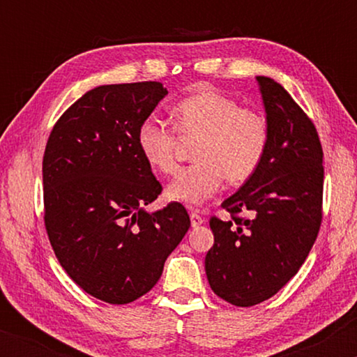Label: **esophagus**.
<instances>
[{
	"instance_id": "34e87169",
	"label": "esophagus",
	"mask_w": 357,
	"mask_h": 357,
	"mask_svg": "<svg viewBox=\"0 0 357 357\" xmlns=\"http://www.w3.org/2000/svg\"><path fill=\"white\" fill-rule=\"evenodd\" d=\"M190 218H191V225L192 227H199V225H203L204 223V218L202 215H199L198 211H191V215H190Z\"/></svg>"
}]
</instances>
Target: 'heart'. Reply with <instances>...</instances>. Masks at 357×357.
<instances>
[{
  "label": "heart",
  "mask_w": 357,
  "mask_h": 357,
  "mask_svg": "<svg viewBox=\"0 0 357 357\" xmlns=\"http://www.w3.org/2000/svg\"><path fill=\"white\" fill-rule=\"evenodd\" d=\"M174 126L147 116L137 127V147L155 173L176 169L178 134L198 137L192 147L195 165L183 167L166 186V198L198 206L223 188L248 181L264 162L270 142L267 117L255 109L240 107L231 97L206 87L174 105Z\"/></svg>",
  "instance_id": "obj_1"
}]
</instances>
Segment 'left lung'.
Segmentation results:
<instances>
[{"label": "left lung", "mask_w": 357, "mask_h": 357, "mask_svg": "<svg viewBox=\"0 0 357 357\" xmlns=\"http://www.w3.org/2000/svg\"><path fill=\"white\" fill-rule=\"evenodd\" d=\"M257 80L270 126L267 154L221 203L231 220L211 216L215 243L204 258L211 290L236 307L275 296L302 267L322 221L324 154L315 126L280 84Z\"/></svg>", "instance_id": "1"}]
</instances>
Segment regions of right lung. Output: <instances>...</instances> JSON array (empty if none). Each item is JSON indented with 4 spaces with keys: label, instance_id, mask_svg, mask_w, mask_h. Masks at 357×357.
I'll return each mask as SVG.
<instances>
[{
    "label": "right lung",
    "instance_id": "right-lung-1",
    "mask_svg": "<svg viewBox=\"0 0 357 357\" xmlns=\"http://www.w3.org/2000/svg\"><path fill=\"white\" fill-rule=\"evenodd\" d=\"M167 96L159 82L89 90L53 126L43 155L45 228L80 289L109 304L149 292L190 230L181 203L149 213L162 186L137 147V127Z\"/></svg>",
    "mask_w": 357,
    "mask_h": 357
}]
</instances>
